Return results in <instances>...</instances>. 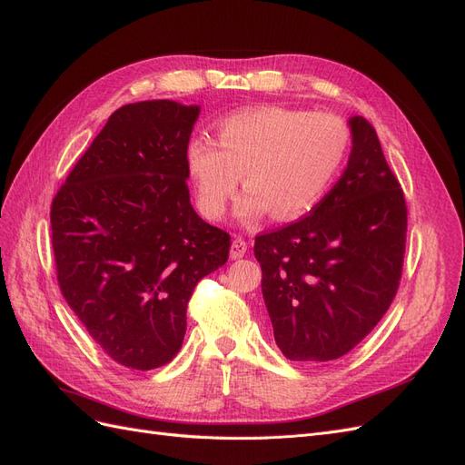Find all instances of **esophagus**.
<instances>
[{"label":"esophagus","instance_id":"34e87169","mask_svg":"<svg viewBox=\"0 0 465 465\" xmlns=\"http://www.w3.org/2000/svg\"><path fill=\"white\" fill-rule=\"evenodd\" d=\"M246 250H248V242L244 241V238L234 236V241L231 244V258L232 260H241L246 254Z\"/></svg>","mask_w":465,"mask_h":465}]
</instances>
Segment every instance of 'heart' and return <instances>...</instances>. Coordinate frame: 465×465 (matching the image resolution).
Instances as JSON below:
<instances>
[{"mask_svg":"<svg viewBox=\"0 0 465 465\" xmlns=\"http://www.w3.org/2000/svg\"><path fill=\"white\" fill-rule=\"evenodd\" d=\"M351 143L349 125L333 114L283 106L234 112L217 124V143L195 137L188 173L203 215L221 219L242 180L236 215L275 221L308 213L340 173Z\"/></svg>","mask_w":465,"mask_h":465,"instance_id":"heart-1","label":"heart"}]
</instances>
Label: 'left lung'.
Returning a JSON list of instances; mask_svg holds the SVG:
<instances>
[{"mask_svg": "<svg viewBox=\"0 0 465 465\" xmlns=\"http://www.w3.org/2000/svg\"><path fill=\"white\" fill-rule=\"evenodd\" d=\"M347 168L297 223L256 236L275 343L291 361H333L382 320L396 297L407 232L398 178L362 116L349 118Z\"/></svg>", "mask_w": 465, "mask_h": 465, "instance_id": "obj_1", "label": "left lung"}]
</instances>
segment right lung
Segmentation results:
<instances>
[{"label": "right lung", "instance_id": "obj_1", "mask_svg": "<svg viewBox=\"0 0 465 465\" xmlns=\"http://www.w3.org/2000/svg\"><path fill=\"white\" fill-rule=\"evenodd\" d=\"M200 106L118 108L50 211L64 299L122 367L159 369L180 351L198 281L229 260L231 236L190 203L188 143Z\"/></svg>", "mask_w": 465, "mask_h": 465}]
</instances>
